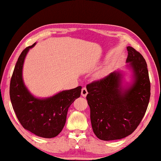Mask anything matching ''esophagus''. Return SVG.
Returning <instances> with one entry per match:
<instances>
[{"instance_id": "1", "label": "esophagus", "mask_w": 161, "mask_h": 161, "mask_svg": "<svg viewBox=\"0 0 161 161\" xmlns=\"http://www.w3.org/2000/svg\"><path fill=\"white\" fill-rule=\"evenodd\" d=\"M87 94H88V91H87V90H86V88H83L82 89H81V95H82L83 97H86V95H87Z\"/></svg>"}]
</instances>
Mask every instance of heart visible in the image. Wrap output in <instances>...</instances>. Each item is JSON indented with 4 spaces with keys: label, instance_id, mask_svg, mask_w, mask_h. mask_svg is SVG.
<instances>
[{
    "label": "heart",
    "instance_id": "1",
    "mask_svg": "<svg viewBox=\"0 0 161 161\" xmlns=\"http://www.w3.org/2000/svg\"><path fill=\"white\" fill-rule=\"evenodd\" d=\"M103 75H104V72H100V73H99L97 74V76H98L99 77H101L103 76Z\"/></svg>",
    "mask_w": 161,
    "mask_h": 161
}]
</instances>
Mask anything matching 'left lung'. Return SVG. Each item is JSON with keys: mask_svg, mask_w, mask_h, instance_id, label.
<instances>
[{"mask_svg": "<svg viewBox=\"0 0 161 161\" xmlns=\"http://www.w3.org/2000/svg\"><path fill=\"white\" fill-rule=\"evenodd\" d=\"M128 73L118 70L88 84L86 100L92 128L102 141L124 138L135 131L144 117L150 97L147 65L141 53L126 47ZM126 74H130L127 81Z\"/></svg>", "mask_w": 161, "mask_h": 161, "instance_id": "obj_1", "label": "left lung"}]
</instances>
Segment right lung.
<instances>
[{
    "instance_id": "right-lung-1",
    "label": "right lung",
    "mask_w": 161,
    "mask_h": 161,
    "mask_svg": "<svg viewBox=\"0 0 161 161\" xmlns=\"http://www.w3.org/2000/svg\"><path fill=\"white\" fill-rule=\"evenodd\" d=\"M36 43L26 47L20 54L10 81V100L24 129L36 136L52 138L62 131L68 108L80 97L82 87L64 90L47 97L34 95L24 82L23 69L27 54Z\"/></svg>"
}]
</instances>
